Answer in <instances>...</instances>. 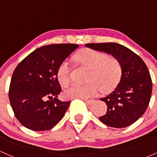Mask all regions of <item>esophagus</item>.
Listing matches in <instances>:
<instances>
[{"label":"esophagus","instance_id":"esophagus-1","mask_svg":"<svg viewBox=\"0 0 157 157\" xmlns=\"http://www.w3.org/2000/svg\"><path fill=\"white\" fill-rule=\"evenodd\" d=\"M84 101L86 104H88V105H91V104L93 103L94 100H84Z\"/></svg>","mask_w":157,"mask_h":157}]
</instances>
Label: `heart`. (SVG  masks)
<instances>
[{"mask_svg":"<svg viewBox=\"0 0 157 157\" xmlns=\"http://www.w3.org/2000/svg\"><path fill=\"white\" fill-rule=\"evenodd\" d=\"M77 62L87 69L86 85H72L64 90L66 98L86 99L94 96L99 89L107 92L117 85L121 77L122 67L120 60L113 56L97 50L86 48L75 56ZM71 69L67 60L62 62L57 68V80L62 86H66L71 80Z\"/></svg>","mask_w":157,"mask_h":157,"instance_id":"1","label":"heart"}]
</instances>
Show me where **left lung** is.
Wrapping results in <instances>:
<instances>
[{
	"label": "left lung",
	"instance_id": "1",
	"mask_svg": "<svg viewBox=\"0 0 157 157\" xmlns=\"http://www.w3.org/2000/svg\"><path fill=\"white\" fill-rule=\"evenodd\" d=\"M86 47L111 54L120 60L122 76L117 86L100 99L108 106L100 120L113 128H125L145 113L152 93V80L146 64L136 53L116 43L85 44Z\"/></svg>",
	"mask_w": 157,
	"mask_h": 157
}]
</instances>
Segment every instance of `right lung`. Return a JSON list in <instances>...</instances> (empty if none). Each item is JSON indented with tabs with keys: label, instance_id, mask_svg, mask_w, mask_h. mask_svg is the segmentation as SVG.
<instances>
[{
	"label": "right lung",
	"instance_id": "add662e5",
	"mask_svg": "<svg viewBox=\"0 0 157 157\" xmlns=\"http://www.w3.org/2000/svg\"><path fill=\"white\" fill-rule=\"evenodd\" d=\"M78 46L72 44L42 46L15 68L9 98L15 116L24 127L36 131L50 130L63 117L70 101L57 98L61 91L57 68Z\"/></svg>",
	"mask_w": 157,
	"mask_h": 157
}]
</instances>
